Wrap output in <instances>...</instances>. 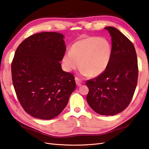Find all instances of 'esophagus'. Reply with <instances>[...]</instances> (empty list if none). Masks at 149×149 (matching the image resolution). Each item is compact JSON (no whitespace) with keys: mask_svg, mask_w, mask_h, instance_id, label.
<instances>
[{"mask_svg":"<svg viewBox=\"0 0 149 149\" xmlns=\"http://www.w3.org/2000/svg\"><path fill=\"white\" fill-rule=\"evenodd\" d=\"M75 81H76V83L78 86H81L82 83V81L78 78H75Z\"/></svg>","mask_w":149,"mask_h":149,"instance_id":"obj_1","label":"esophagus"}]
</instances>
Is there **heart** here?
<instances>
[{
	"mask_svg": "<svg viewBox=\"0 0 149 149\" xmlns=\"http://www.w3.org/2000/svg\"><path fill=\"white\" fill-rule=\"evenodd\" d=\"M112 48L104 38L89 37L76 42L63 57L68 71L77 69L89 77H96L106 70L111 58Z\"/></svg>",
	"mask_w": 149,
	"mask_h": 149,
	"instance_id": "heart-1",
	"label": "heart"
}]
</instances>
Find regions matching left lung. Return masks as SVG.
<instances>
[{"mask_svg": "<svg viewBox=\"0 0 149 149\" xmlns=\"http://www.w3.org/2000/svg\"><path fill=\"white\" fill-rule=\"evenodd\" d=\"M104 29L111 36V58L103 73L86 81V100L97 114L113 116L132 100L137 84V58L133 43L123 33L112 26Z\"/></svg>", "mask_w": 149, "mask_h": 149, "instance_id": "8db88e82", "label": "left lung"}]
</instances>
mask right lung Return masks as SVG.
Listing matches in <instances>:
<instances>
[{
	"instance_id": "1",
	"label": "right lung",
	"mask_w": 149,
	"mask_h": 149,
	"mask_svg": "<svg viewBox=\"0 0 149 149\" xmlns=\"http://www.w3.org/2000/svg\"><path fill=\"white\" fill-rule=\"evenodd\" d=\"M64 36L42 32L30 36L17 48L12 62L13 87L21 106L33 118L49 120L65 109L76 88L74 76L63 71Z\"/></svg>"
}]
</instances>
